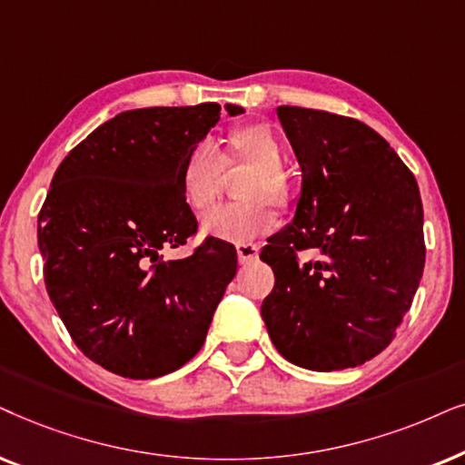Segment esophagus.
I'll use <instances>...</instances> for the list:
<instances>
[{
	"instance_id": "1",
	"label": "esophagus",
	"mask_w": 465,
	"mask_h": 465,
	"mask_svg": "<svg viewBox=\"0 0 465 465\" xmlns=\"http://www.w3.org/2000/svg\"><path fill=\"white\" fill-rule=\"evenodd\" d=\"M236 252H238L240 263H251L259 257V246L251 242H240L236 244Z\"/></svg>"
}]
</instances>
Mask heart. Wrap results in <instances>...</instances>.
Masks as SVG:
<instances>
[{
    "label": "heart",
    "instance_id": "obj_1",
    "mask_svg": "<svg viewBox=\"0 0 465 465\" xmlns=\"http://www.w3.org/2000/svg\"><path fill=\"white\" fill-rule=\"evenodd\" d=\"M221 165H252L240 195L244 203L213 210L202 219V233L210 238L244 242L276 227L278 214L272 202H287V183L282 176L284 153L278 135L262 123H244L229 129L219 153L208 142L197 144L184 157L178 172V187L193 213H203L216 202L221 191Z\"/></svg>",
    "mask_w": 465,
    "mask_h": 465
}]
</instances>
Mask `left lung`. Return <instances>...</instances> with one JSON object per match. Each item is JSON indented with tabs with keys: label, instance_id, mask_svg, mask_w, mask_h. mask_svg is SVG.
Listing matches in <instances>:
<instances>
[{
	"label": "left lung",
	"instance_id": "left-lung-1",
	"mask_svg": "<svg viewBox=\"0 0 465 465\" xmlns=\"http://www.w3.org/2000/svg\"><path fill=\"white\" fill-rule=\"evenodd\" d=\"M276 114L302 191L293 221L262 251L276 278L262 317L295 366H361L391 342L423 276L417 181L366 123L300 106Z\"/></svg>",
	"mask_w": 465,
	"mask_h": 465
}]
</instances>
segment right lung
Instances as JSON below:
<instances>
[{
  "label": "right lung",
  "mask_w": 465,
  "mask_h": 465,
  "mask_svg": "<svg viewBox=\"0 0 465 465\" xmlns=\"http://www.w3.org/2000/svg\"><path fill=\"white\" fill-rule=\"evenodd\" d=\"M219 119L214 102L116 114L61 161L40 210L51 302L78 349L125 379L184 366L236 276V249L219 238L184 259L159 255L197 232L178 172Z\"/></svg>",
  "instance_id": "obj_1"
}]
</instances>
